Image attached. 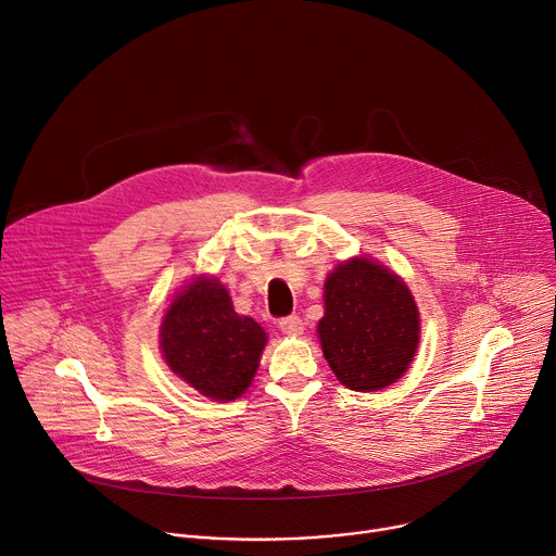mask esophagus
<instances>
[{
    "instance_id": "obj_1",
    "label": "esophagus",
    "mask_w": 556,
    "mask_h": 556,
    "mask_svg": "<svg viewBox=\"0 0 556 556\" xmlns=\"http://www.w3.org/2000/svg\"><path fill=\"white\" fill-rule=\"evenodd\" d=\"M278 325L287 336H301L303 333V320H301V316H295V314H291L287 318H280Z\"/></svg>"
}]
</instances>
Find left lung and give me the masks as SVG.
I'll return each instance as SVG.
<instances>
[{"mask_svg":"<svg viewBox=\"0 0 556 556\" xmlns=\"http://www.w3.org/2000/svg\"><path fill=\"white\" fill-rule=\"evenodd\" d=\"M418 309L407 285L369 258L338 265L325 282L323 354L345 388L392 386L418 348Z\"/></svg>","mask_w":556,"mask_h":556,"instance_id":"1","label":"left lung"}]
</instances>
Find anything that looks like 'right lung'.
I'll use <instances>...</instances> for the list:
<instances>
[{
    "label": "right lung",
    "mask_w": 556,
    "mask_h": 556,
    "mask_svg": "<svg viewBox=\"0 0 556 556\" xmlns=\"http://www.w3.org/2000/svg\"><path fill=\"white\" fill-rule=\"evenodd\" d=\"M265 343V329L233 312L227 289L216 278L189 282L160 329L168 367L216 401H233L249 388Z\"/></svg>",
    "instance_id": "obj_1"
}]
</instances>
